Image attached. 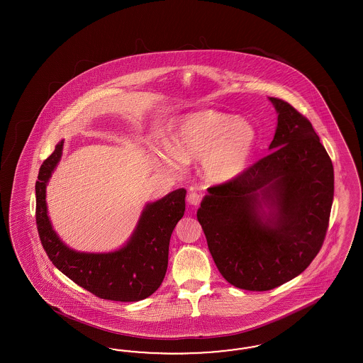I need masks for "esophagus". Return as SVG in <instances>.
I'll list each match as a JSON object with an SVG mask.
<instances>
[{
  "label": "esophagus",
  "mask_w": 363,
  "mask_h": 363,
  "mask_svg": "<svg viewBox=\"0 0 363 363\" xmlns=\"http://www.w3.org/2000/svg\"><path fill=\"white\" fill-rule=\"evenodd\" d=\"M201 199L202 196L198 193L197 190H191L187 196V202L191 205V206H198L201 203Z\"/></svg>",
  "instance_id": "obj_1"
}]
</instances>
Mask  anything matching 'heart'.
I'll list each match as a JSON object with an SVG mask.
<instances>
[{
    "label": "heart",
    "mask_w": 363,
    "mask_h": 363,
    "mask_svg": "<svg viewBox=\"0 0 363 363\" xmlns=\"http://www.w3.org/2000/svg\"><path fill=\"white\" fill-rule=\"evenodd\" d=\"M166 145V162L199 161L211 182L225 184L241 176L252 162L259 135L252 122L216 110H201L179 118Z\"/></svg>",
    "instance_id": "obj_1"
}]
</instances>
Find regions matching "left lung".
I'll use <instances>...</instances> for the list:
<instances>
[{"instance_id": "1", "label": "left lung", "mask_w": 363, "mask_h": 363, "mask_svg": "<svg viewBox=\"0 0 363 363\" xmlns=\"http://www.w3.org/2000/svg\"><path fill=\"white\" fill-rule=\"evenodd\" d=\"M278 114L272 153L226 184L209 187L197 218L222 277L266 291L301 274L329 226L334 169L308 118L269 97Z\"/></svg>"}]
</instances>
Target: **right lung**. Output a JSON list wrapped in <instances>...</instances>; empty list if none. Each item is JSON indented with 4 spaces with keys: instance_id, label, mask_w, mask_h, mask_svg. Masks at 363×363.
<instances>
[{
    "instance_id": "add662e5",
    "label": "right lung",
    "mask_w": 363,
    "mask_h": 363,
    "mask_svg": "<svg viewBox=\"0 0 363 363\" xmlns=\"http://www.w3.org/2000/svg\"><path fill=\"white\" fill-rule=\"evenodd\" d=\"M64 150L55 145L35 182V220L45 252L55 267L78 286L109 301L135 302L152 296L165 278L169 242L185 213V189L145 205L130 238L117 250L86 253L70 249L53 229L48 214L46 186Z\"/></svg>"
}]
</instances>
